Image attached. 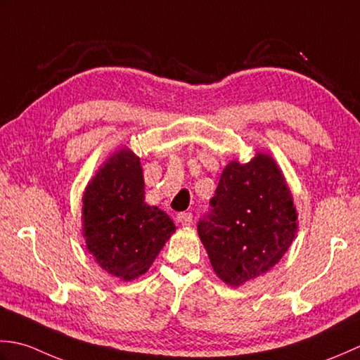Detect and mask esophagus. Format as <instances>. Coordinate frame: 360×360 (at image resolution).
<instances>
[{
	"mask_svg": "<svg viewBox=\"0 0 360 360\" xmlns=\"http://www.w3.org/2000/svg\"><path fill=\"white\" fill-rule=\"evenodd\" d=\"M175 219H177V222L181 226H189L191 224H193V214H191V212H179Z\"/></svg>",
	"mask_w": 360,
	"mask_h": 360,
	"instance_id": "obj_1",
	"label": "esophagus"
}]
</instances>
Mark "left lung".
<instances>
[{
    "label": "left lung",
    "mask_w": 360,
    "mask_h": 360,
    "mask_svg": "<svg viewBox=\"0 0 360 360\" xmlns=\"http://www.w3.org/2000/svg\"><path fill=\"white\" fill-rule=\"evenodd\" d=\"M211 207L197 231L214 274L231 288L269 272L298 230L288 181L264 152L248 163L233 160L224 167Z\"/></svg>",
    "instance_id": "1"
}]
</instances>
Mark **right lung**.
<instances>
[{
    "label": "right lung",
    "mask_w": 360,
    "mask_h": 360,
    "mask_svg": "<svg viewBox=\"0 0 360 360\" xmlns=\"http://www.w3.org/2000/svg\"><path fill=\"white\" fill-rule=\"evenodd\" d=\"M139 157L122 148L88 181L82 195L86 250L107 274L131 281L148 272L172 234V219L144 202Z\"/></svg>",
    "instance_id": "right-lung-1"
}]
</instances>
